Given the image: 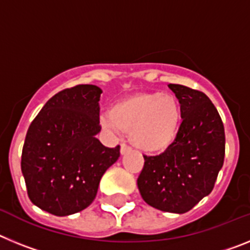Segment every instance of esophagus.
<instances>
[{"instance_id":"1","label":"esophagus","mask_w":250,"mask_h":250,"mask_svg":"<svg viewBox=\"0 0 250 250\" xmlns=\"http://www.w3.org/2000/svg\"><path fill=\"white\" fill-rule=\"evenodd\" d=\"M131 151V147L129 146V145H126L125 143H123L121 144V147H120V152H121V155H125V154H127V152Z\"/></svg>"}]
</instances>
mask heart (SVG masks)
<instances>
[{
    "instance_id": "1",
    "label": "heart",
    "mask_w": 250,
    "mask_h": 250,
    "mask_svg": "<svg viewBox=\"0 0 250 250\" xmlns=\"http://www.w3.org/2000/svg\"><path fill=\"white\" fill-rule=\"evenodd\" d=\"M106 129L130 131L132 144L146 152H160L173 144L182 125V107L175 96L161 92L131 95L105 112Z\"/></svg>"
}]
</instances>
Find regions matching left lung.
<instances>
[{
	"instance_id": "left-lung-1",
	"label": "left lung",
	"mask_w": 250,
	"mask_h": 250,
	"mask_svg": "<svg viewBox=\"0 0 250 250\" xmlns=\"http://www.w3.org/2000/svg\"><path fill=\"white\" fill-rule=\"evenodd\" d=\"M182 107L178 138L164 152L144 155L138 178L150 207L183 214L213 190L225 155V132L219 112L204 92L169 83Z\"/></svg>"
}]
</instances>
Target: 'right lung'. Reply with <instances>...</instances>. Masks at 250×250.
<instances>
[{
  "instance_id": "right-lung-1",
  "label": "right lung",
  "mask_w": 250,
  "mask_h": 250,
  "mask_svg": "<svg viewBox=\"0 0 250 250\" xmlns=\"http://www.w3.org/2000/svg\"><path fill=\"white\" fill-rule=\"evenodd\" d=\"M95 85H76L54 95L26 134L21 170L28 198L57 216L79 213L94 202L101 176L120 156L100 132V95Z\"/></svg>"
}]
</instances>
